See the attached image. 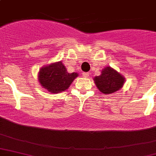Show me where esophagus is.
I'll return each instance as SVG.
<instances>
[{"label": "esophagus", "instance_id": "obj_1", "mask_svg": "<svg viewBox=\"0 0 156 156\" xmlns=\"http://www.w3.org/2000/svg\"><path fill=\"white\" fill-rule=\"evenodd\" d=\"M89 74H90V73H87V72H84V73H83V77H85V78H87V77H89Z\"/></svg>", "mask_w": 156, "mask_h": 156}]
</instances>
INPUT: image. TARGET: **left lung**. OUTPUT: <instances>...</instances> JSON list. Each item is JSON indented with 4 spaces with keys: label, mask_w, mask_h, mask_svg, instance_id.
Instances as JSON below:
<instances>
[{
    "label": "left lung",
    "mask_w": 156,
    "mask_h": 156,
    "mask_svg": "<svg viewBox=\"0 0 156 156\" xmlns=\"http://www.w3.org/2000/svg\"><path fill=\"white\" fill-rule=\"evenodd\" d=\"M94 80L100 92L108 95L122 87L125 78L111 67H106L103 69L101 75L95 77Z\"/></svg>",
    "instance_id": "obj_1"
}]
</instances>
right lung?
Segmentation results:
<instances>
[{
    "instance_id": "right-lung-1",
    "label": "right lung",
    "mask_w": 156,
    "mask_h": 156,
    "mask_svg": "<svg viewBox=\"0 0 156 156\" xmlns=\"http://www.w3.org/2000/svg\"><path fill=\"white\" fill-rule=\"evenodd\" d=\"M78 75L77 73H68L60 61L43 67L39 73V81L46 90L52 93H58L68 89Z\"/></svg>"
}]
</instances>
